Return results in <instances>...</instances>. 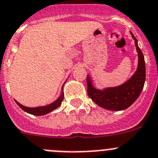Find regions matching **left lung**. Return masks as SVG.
Here are the masks:
<instances>
[{"label":"left lung","instance_id":"1","mask_svg":"<svg viewBox=\"0 0 158 158\" xmlns=\"http://www.w3.org/2000/svg\"><path fill=\"white\" fill-rule=\"evenodd\" d=\"M135 40L138 53V66L132 77L120 86L97 89L94 86L92 78L87 75V94L92 101L100 107L110 110H122L130 107L140 95L146 79V67L144 57L138 46L136 38L130 32Z\"/></svg>","mask_w":158,"mask_h":158}]
</instances>
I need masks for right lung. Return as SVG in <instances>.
Listing matches in <instances>:
<instances>
[{
	"label": "right lung",
	"instance_id": "1",
	"mask_svg": "<svg viewBox=\"0 0 158 158\" xmlns=\"http://www.w3.org/2000/svg\"><path fill=\"white\" fill-rule=\"evenodd\" d=\"M64 84H63L62 87H61V93L60 97H59L55 101H54V102L51 103V104H48V105L40 106V107H29L23 105V104H21L20 103L18 102L17 101H15H15L16 104H17L19 107H21L24 111H26V112L32 114V115H44V114H48V113L51 112V111H53V110H55V109H57V107H59L61 106V102H62V101L64 100V92H63V86H64Z\"/></svg>",
	"mask_w": 158,
	"mask_h": 158
}]
</instances>
